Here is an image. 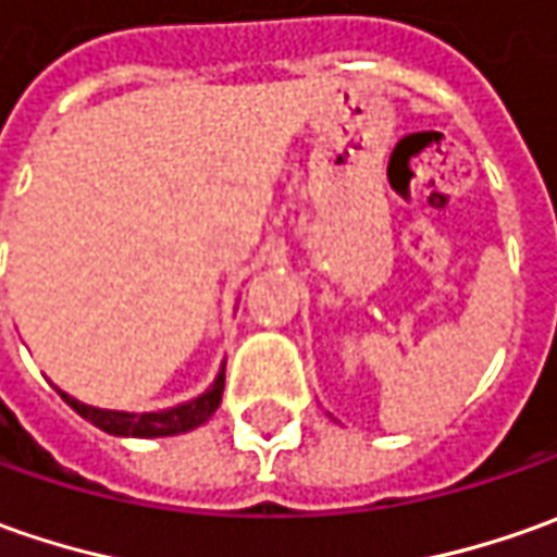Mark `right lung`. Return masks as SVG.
Instances as JSON below:
<instances>
[{"mask_svg":"<svg viewBox=\"0 0 557 557\" xmlns=\"http://www.w3.org/2000/svg\"><path fill=\"white\" fill-rule=\"evenodd\" d=\"M221 392H224V360H221V370L215 375V382L197 397L175 404V407H165V410L153 412H128V410H101V407H88L83 400L70 397L67 392L58 394L64 397V404L79 412L86 422H91L95 429H101L107 434H116V437H172V434H184L200 429L202 422H209L221 404Z\"/></svg>","mask_w":557,"mask_h":557,"instance_id":"1","label":"right lung"}]
</instances>
